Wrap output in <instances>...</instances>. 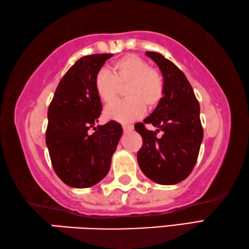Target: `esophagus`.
<instances>
[{
    "label": "esophagus",
    "instance_id": "obj_1",
    "mask_svg": "<svg viewBox=\"0 0 249 249\" xmlns=\"http://www.w3.org/2000/svg\"><path fill=\"white\" fill-rule=\"evenodd\" d=\"M122 129H124V132H130L133 130V125L132 124H124L122 125Z\"/></svg>",
    "mask_w": 249,
    "mask_h": 249
}]
</instances>
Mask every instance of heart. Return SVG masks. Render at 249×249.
Masks as SVG:
<instances>
[{
	"label": "heart",
	"instance_id": "obj_1",
	"mask_svg": "<svg viewBox=\"0 0 249 249\" xmlns=\"http://www.w3.org/2000/svg\"><path fill=\"white\" fill-rule=\"evenodd\" d=\"M128 99L111 105L105 110V117L128 124L144 115L146 106L155 108L164 95L162 74L149 67L144 59L127 54L117 60L110 70H100L95 77V90L100 102L110 105L124 89Z\"/></svg>",
	"mask_w": 249,
	"mask_h": 249
}]
</instances>
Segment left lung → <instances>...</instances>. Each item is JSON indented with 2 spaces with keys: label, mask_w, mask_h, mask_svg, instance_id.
<instances>
[{
  "label": "left lung",
  "mask_w": 249,
  "mask_h": 249,
  "mask_svg": "<svg viewBox=\"0 0 249 249\" xmlns=\"http://www.w3.org/2000/svg\"><path fill=\"white\" fill-rule=\"evenodd\" d=\"M159 65L164 77V95L154 111L144 119L158 128L150 132L139 122L134 125L143 144L138 163L143 174L160 185H175L193 172L197 163L203 130L200 106L187 77L172 61L158 52H145ZM163 136L158 138L159 130Z\"/></svg>",
  "instance_id": "8db88e82"
}]
</instances>
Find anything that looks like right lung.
<instances>
[{
	"label": "right lung",
	"instance_id": "1",
	"mask_svg": "<svg viewBox=\"0 0 249 249\" xmlns=\"http://www.w3.org/2000/svg\"><path fill=\"white\" fill-rule=\"evenodd\" d=\"M111 56L90 54L77 60L61 78L48 108L46 143L52 166L73 188H89L107 175L122 134L116 121L96 125L103 107L95 77Z\"/></svg>",
	"mask_w": 249,
	"mask_h": 249
}]
</instances>
